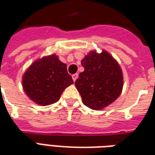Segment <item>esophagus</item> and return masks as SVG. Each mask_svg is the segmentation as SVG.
I'll list each match as a JSON object with an SVG mask.
<instances>
[{
    "mask_svg": "<svg viewBox=\"0 0 155 155\" xmlns=\"http://www.w3.org/2000/svg\"><path fill=\"white\" fill-rule=\"evenodd\" d=\"M77 78H78V74H74L73 75H72V79H73L74 82L77 80Z\"/></svg>",
    "mask_w": 155,
    "mask_h": 155,
    "instance_id": "esophagus-1",
    "label": "esophagus"
}]
</instances>
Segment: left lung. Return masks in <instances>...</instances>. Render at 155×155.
I'll use <instances>...</instances> for the list:
<instances>
[{
    "label": "left lung",
    "mask_w": 155,
    "mask_h": 155,
    "mask_svg": "<svg viewBox=\"0 0 155 155\" xmlns=\"http://www.w3.org/2000/svg\"><path fill=\"white\" fill-rule=\"evenodd\" d=\"M84 71L75 81V87L87 107L99 110L113 103L123 89L120 64L107 51H91L81 61Z\"/></svg>",
    "instance_id": "obj_1"
}]
</instances>
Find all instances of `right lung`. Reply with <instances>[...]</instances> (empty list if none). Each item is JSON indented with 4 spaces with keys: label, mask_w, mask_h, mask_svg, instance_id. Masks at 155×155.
Wrapping results in <instances>:
<instances>
[{
    "label": "right lung",
    "mask_w": 155,
    "mask_h": 155,
    "mask_svg": "<svg viewBox=\"0 0 155 155\" xmlns=\"http://www.w3.org/2000/svg\"><path fill=\"white\" fill-rule=\"evenodd\" d=\"M73 84L66 64L51 54L33 62L22 78V85L31 101L45 106L57 102L66 87Z\"/></svg>",
    "instance_id": "1"
}]
</instances>
